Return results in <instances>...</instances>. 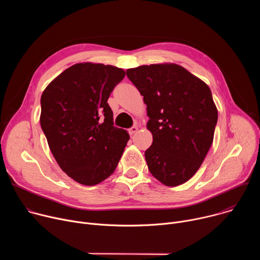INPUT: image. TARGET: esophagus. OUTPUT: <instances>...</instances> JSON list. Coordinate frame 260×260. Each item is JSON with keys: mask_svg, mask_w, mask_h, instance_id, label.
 <instances>
[{"mask_svg": "<svg viewBox=\"0 0 260 260\" xmlns=\"http://www.w3.org/2000/svg\"><path fill=\"white\" fill-rule=\"evenodd\" d=\"M138 131H139V127H138L137 125H134L133 127H131V128L128 129V134H129L131 136H133V135L136 134Z\"/></svg>", "mask_w": 260, "mask_h": 260, "instance_id": "esophagus-1", "label": "esophagus"}]
</instances>
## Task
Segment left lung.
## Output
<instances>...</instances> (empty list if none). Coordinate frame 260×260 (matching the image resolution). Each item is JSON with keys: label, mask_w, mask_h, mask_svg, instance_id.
I'll return each instance as SVG.
<instances>
[{"label": "left lung", "mask_w": 260, "mask_h": 260, "mask_svg": "<svg viewBox=\"0 0 260 260\" xmlns=\"http://www.w3.org/2000/svg\"><path fill=\"white\" fill-rule=\"evenodd\" d=\"M147 105V129L153 137L145 151L148 169L166 186L187 182L213 143L218 110L210 87L173 62L126 70Z\"/></svg>", "instance_id": "obj_1"}]
</instances>
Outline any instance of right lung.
<instances>
[{
  "label": "right lung",
  "instance_id": "right-lung-1",
  "mask_svg": "<svg viewBox=\"0 0 260 260\" xmlns=\"http://www.w3.org/2000/svg\"><path fill=\"white\" fill-rule=\"evenodd\" d=\"M125 71L78 62L55 77L41 96L40 124L59 168L73 180L93 186L112 175L129 140L113 126L107 101Z\"/></svg>",
  "mask_w": 260,
  "mask_h": 260
}]
</instances>
